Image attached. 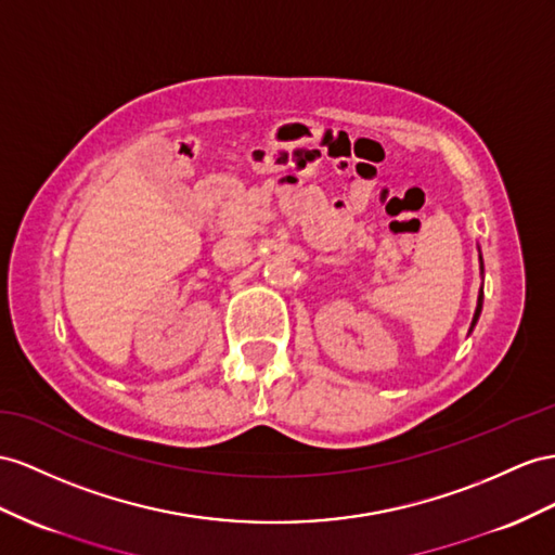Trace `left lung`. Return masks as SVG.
Segmentation results:
<instances>
[{
  "mask_svg": "<svg viewBox=\"0 0 555 555\" xmlns=\"http://www.w3.org/2000/svg\"><path fill=\"white\" fill-rule=\"evenodd\" d=\"M478 260H480V276L486 274L482 272V255H480V250H478ZM480 311H482V283H480V291H478V302H476V311H474V319H472V328H468V333H472L474 328H476V323H478V317H480Z\"/></svg>",
  "mask_w": 555,
  "mask_h": 555,
  "instance_id": "obj_1",
  "label": "left lung"
}]
</instances>
